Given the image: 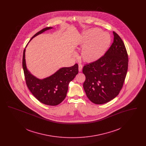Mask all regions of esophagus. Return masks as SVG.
<instances>
[{"instance_id":"esophagus-1","label":"esophagus","mask_w":146,"mask_h":146,"mask_svg":"<svg viewBox=\"0 0 146 146\" xmlns=\"http://www.w3.org/2000/svg\"><path fill=\"white\" fill-rule=\"evenodd\" d=\"M82 69H83V66H82V64H79V66H78V70H79V72H82Z\"/></svg>"}]
</instances>
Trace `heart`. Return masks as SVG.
<instances>
[{
    "label": "heart",
    "instance_id": "1",
    "mask_svg": "<svg viewBox=\"0 0 146 146\" xmlns=\"http://www.w3.org/2000/svg\"><path fill=\"white\" fill-rule=\"evenodd\" d=\"M76 42L77 45L83 47L80 57L84 62H94L104 55L111 43V36L106 32L92 28L78 38Z\"/></svg>",
    "mask_w": 146,
    "mask_h": 146
}]
</instances>
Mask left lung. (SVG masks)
<instances>
[{"label":"left lung","mask_w":146,"mask_h":146,"mask_svg":"<svg viewBox=\"0 0 146 146\" xmlns=\"http://www.w3.org/2000/svg\"><path fill=\"white\" fill-rule=\"evenodd\" d=\"M114 40L104 55L84 66V89L94 104H104L118 96L128 68V55L124 42L115 32Z\"/></svg>","instance_id":"1"}]
</instances>
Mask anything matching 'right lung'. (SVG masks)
I'll list each match as a JSON object with an SVG mask.
<instances>
[{
    "label": "right lung",
    "instance_id": "right-lung-1",
    "mask_svg": "<svg viewBox=\"0 0 146 146\" xmlns=\"http://www.w3.org/2000/svg\"><path fill=\"white\" fill-rule=\"evenodd\" d=\"M49 27L37 32L31 39L52 29ZM26 49L23 50L22 67L26 83L29 90L39 101L49 106H56L61 103L67 95L68 85L78 73V65L75 64L70 67H63L49 77L40 79L33 76L27 70L26 59Z\"/></svg>",
    "mask_w": 146,
    "mask_h": 146
}]
</instances>
